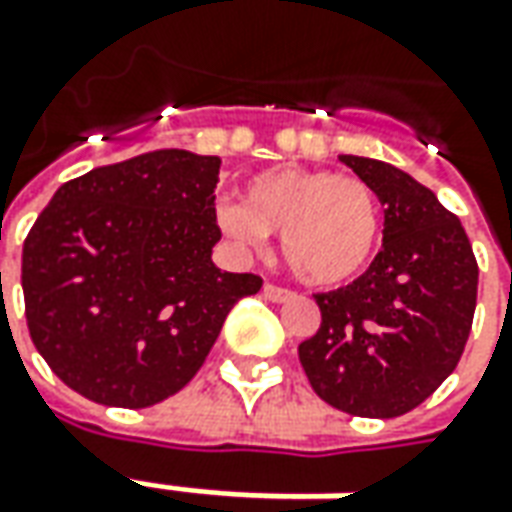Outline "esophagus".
<instances>
[{
	"label": "esophagus",
	"instance_id": "obj_1",
	"mask_svg": "<svg viewBox=\"0 0 512 512\" xmlns=\"http://www.w3.org/2000/svg\"><path fill=\"white\" fill-rule=\"evenodd\" d=\"M263 297L271 302H288V300H294L297 294H294V291H288V288H280V285L266 283L263 285Z\"/></svg>",
	"mask_w": 512,
	"mask_h": 512
}]
</instances>
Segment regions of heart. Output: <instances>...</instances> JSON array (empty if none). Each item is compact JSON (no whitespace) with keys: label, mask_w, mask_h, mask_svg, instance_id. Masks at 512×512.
<instances>
[{"label":"heart","mask_w":512,"mask_h":512,"mask_svg":"<svg viewBox=\"0 0 512 512\" xmlns=\"http://www.w3.org/2000/svg\"><path fill=\"white\" fill-rule=\"evenodd\" d=\"M218 227L243 249L280 235L285 266L305 285L336 288L373 263L384 215L370 184L325 168L260 170L241 201L215 207Z\"/></svg>","instance_id":"b5f03b06"}]
</instances>
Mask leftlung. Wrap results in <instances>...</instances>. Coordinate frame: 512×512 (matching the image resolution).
<instances>
[{
    "instance_id": "obj_1",
    "label": "left lung",
    "mask_w": 512,
    "mask_h": 512,
    "mask_svg": "<svg viewBox=\"0 0 512 512\" xmlns=\"http://www.w3.org/2000/svg\"><path fill=\"white\" fill-rule=\"evenodd\" d=\"M339 162L384 204V241L358 280L316 294L322 325L300 344V361L322 401L384 420L412 412L454 373L479 269L460 218L429 187L381 159Z\"/></svg>"
}]
</instances>
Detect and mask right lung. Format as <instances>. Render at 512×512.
<instances>
[{"instance_id": "right-lung-1", "label": "right lung", "mask_w": 512, "mask_h": 512, "mask_svg": "<svg viewBox=\"0 0 512 512\" xmlns=\"http://www.w3.org/2000/svg\"><path fill=\"white\" fill-rule=\"evenodd\" d=\"M221 159L151 151L61 184L22 252L27 328L66 387L145 409L201 370L255 274L212 263Z\"/></svg>"}]
</instances>
